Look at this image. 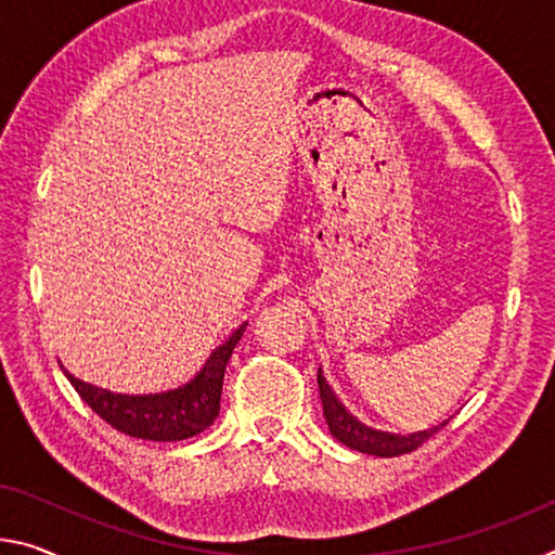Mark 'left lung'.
Listing matches in <instances>:
<instances>
[{"label":"left lung","instance_id":"8db88e82","mask_svg":"<svg viewBox=\"0 0 555 555\" xmlns=\"http://www.w3.org/2000/svg\"><path fill=\"white\" fill-rule=\"evenodd\" d=\"M319 395H321L323 415H325V422H328L331 435L336 437L338 442L350 447V450L375 454V456H400V454L415 452L427 442L429 437L439 433L442 427H447V422H450L447 420L435 429H427V433H417V435H408V437L377 433V429L360 425V422L350 415L346 408H343L336 395H333V390L328 388V383H325L321 371H319Z\"/></svg>","mask_w":555,"mask_h":555}]
</instances>
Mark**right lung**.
I'll use <instances>...</instances> for the list:
<instances>
[{"label": "right lung", "mask_w": 555, "mask_h": 555, "mask_svg": "<svg viewBox=\"0 0 555 555\" xmlns=\"http://www.w3.org/2000/svg\"><path fill=\"white\" fill-rule=\"evenodd\" d=\"M246 325L236 328L224 346H219L209 356L207 365L195 380L180 390L163 395H116L101 388H93L66 373L68 383L81 395V400L113 429L138 439H153V442H178L199 435L202 429L212 425L219 415V400H222V380L232 350L240 343Z\"/></svg>", "instance_id": "1"}]
</instances>
